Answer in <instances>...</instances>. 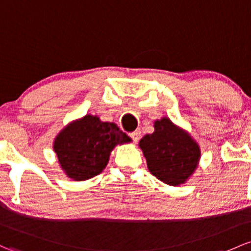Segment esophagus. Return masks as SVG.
Wrapping results in <instances>:
<instances>
[{
  "instance_id": "esophagus-1",
  "label": "esophagus",
  "mask_w": 251,
  "mask_h": 251,
  "mask_svg": "<svg viewBox=\"0 0 251 251\" xmlns=\"http://www.w3.org/2000/svg\"><path fill=\"white\" fill-rule=\"evenodd\" d=\"M141 133H142L141 130H136V131H133V132L130 133V137L133 139L134 142H138L139 138H141Z\"/></svg>"
}]
</instances>
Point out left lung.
<instances>
[{"label": "left lung", "instance_id": "1", "mask_svg": "<svg viewBox=\"0 0 251 251\" xmlns=\"http://www.w3.org/2000/svg\"><path fill=\"white\" fill-rule=\"evenodd\" d=\"M154 127V132L146 134L139 142L148 168L165 184L181 185L199 166L201 157L199 144L168 118L155 121Z\"/></svg>", "mask_w": 251, "mask_h": 251}]
</instances>
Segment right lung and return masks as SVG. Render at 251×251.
Here are the masks:
<instances>
[{"instance_id":"add662e5","label":"right lung","mask_w":251,"mask_h":251,"mask_svg":"<svg viewBox=\"0 0 251 251\" xmlns=\"http://www.w3.org/2000/svg\"><path fill=\"white\" fill-rule=\"evenodd\" d=\"M131 142L114 123H103L96 115H85L68 124L56 136L54 151L68 178L77 181L99 176L118 144Z\"/></svg>"}]
</instances>
